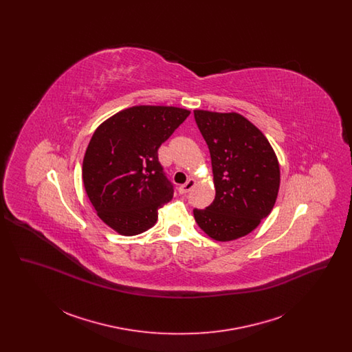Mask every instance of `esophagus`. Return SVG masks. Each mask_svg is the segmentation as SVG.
Here are the masks:
<instances>
[{
    "instance_id": "1",
    "label": "esophagus",
    "mask_w": 352,
    "mask_h": 352,
    "mask_svg": "<svg viewBox=\"0 0 352 352\" xmlns=\"http://www.w3.org/2000/svg\"><path fill=\"white\" fill-rule=\"evenodd\" d=\"M194 184H195L194 179H188L186 184L179 186V188H178L179 194H187V192L194 187Z\"/></svg>"
}]
</instances>
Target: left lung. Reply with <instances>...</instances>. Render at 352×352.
Masks as SVG:
<instances>
[{
    "label": "left lung",
    "instance_id": "8db88e82",
    "mask_svg": "<svg viewBox=\"0 0 352 352\" xmlns=\"http://www.w3.org/2000/svg\"><path fill=\"white\" fill-rule=\"evenodd\" d=\"M208 146L215 199L194 208L201 230L218 241L252 232L267 218L277 199L280 166L268 140L239 113L194 111Z\"/></svg>",
    "mask_w": 352,
    "mask_h": 352
}]
</instances>
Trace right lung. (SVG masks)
I'll return each mask as SVG.
<instances>
[{"instance_id":"add662e5","label":"right lung","mask_w":352,"mask_h":352,"mask_svg":"<svg viewBox=\"0 0 352 352\" xmlns=\"http://www.w3.org/2000/svg\"><path fill=\"white\" fill-rule=\"evenodd\" d=\"M188 115L175 107L138 105L95 131L84 154V188L99 218L118 234L149 230L158 208L171 201L174 186L158 149Z\"/></svg>"}]
</instances>
